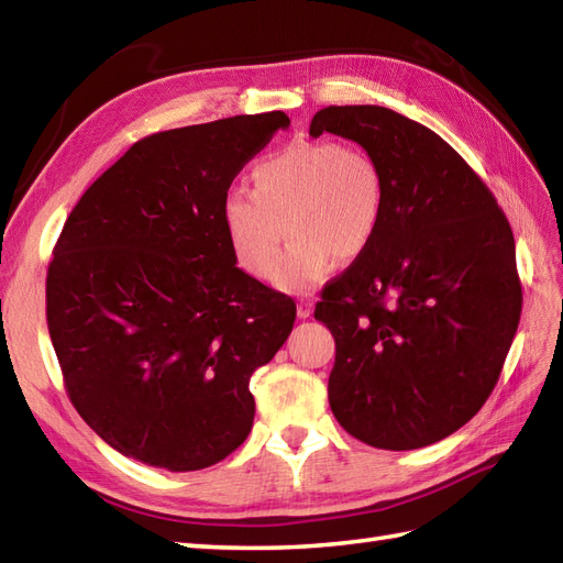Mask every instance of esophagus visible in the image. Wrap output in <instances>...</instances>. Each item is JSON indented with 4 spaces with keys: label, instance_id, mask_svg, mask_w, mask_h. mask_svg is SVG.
I'll list each match as a JSON object with an SVG mask.
<instances>
[{
    "label": "esophagus",
    "instance_id": "1",
    "mask_svg": "<svg viewBox=\"0 0 563 563\" xmlns=\"http://www.w3.org/2000/svg\"><path fill=\"white\" fill-rule=\"evenodd\" d=\"M312 309H314L312 302L300 300V302H297V319H309V317H312Z\"/></svg>",
    "mask_w": 563,
    "mask_h": 563
}]
</instances>
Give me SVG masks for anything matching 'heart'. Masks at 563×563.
I'll list each match as a JSON object with an SVG mask.
<instances>
[{
  "label": "heart",
  "instance_id": "obj_1",
  "mask_svg": "<svg viewBox=\"0 0 563 563\" xmlns=\"http://www.w3.org/2000/svg\"><path fill=\"white\" fill-rule=\"evenodd\" d=\"M254 190L232 188L222 200V227L239 268L268 278L285 232L288 254L275 285L309 292L324 283L339 258L373 246L385 218V186L377 164L341 142H292L251 172Z\"/></svg>",
  "mask_w": 563,
  "mask_h": 563
}]
</instances>
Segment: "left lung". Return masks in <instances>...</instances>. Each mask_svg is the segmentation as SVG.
Here are the masks:
<instances>
[{
    "label": "left lung",
    "instance_id": "left-lung-1",
    "mask_svg": "<svg viewBox=\"0 0 563 563\" xmlns=\"http://www.w3.org/2000/svg\"><path fill=\"white\" fill-rule=\"evenodd\" d=\"M361 145L385 186L363 256L321 295L336 339L329 404L379 450L452 435L494 391L518 331L516 239L492 190L433 130L382 106H329L309 135Z\"/></svg>",
    "mask_w": 563,
    "mask_h": 563
}]
</instances>
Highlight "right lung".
Here are the masks:
<instances>
[{
    "label": "right lung",
    "mask_w": 563,
    "mask_h": 563,
    "mask_svg": "<svg viewBox=\"0 0 563 563\" xmlns=\"http://www.w3.org/2000/svg\"><path fill=\"white\" fill-rule=\"evenodd\" d=\"M288 125L271 111L150 135L69 212L47 331L75 409L125 457L206 470L254 426L249 379L290 336L295 302L236 268L222 200Z\"/></svg>",
    "instance_id": "obj_1"
}]
</instances>
